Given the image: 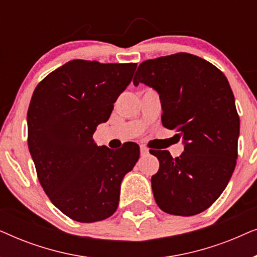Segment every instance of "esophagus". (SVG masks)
<instances>
[{
	"label": "esophagus",
	"mask_w": 257,
	"mask_h": 257,
	"mask_svg": "<svg viewBox=\"0 0 257 257\" xmlns=\"http://www.w3.org/2000/svg\"><path fill=\"white\" fill-rule=\"evenodd\" d=\"M140 154H142V157H146L149 154V150L145 146H140Z\"/></svg>",
	"instance_id": "34e87169"
}]
</instances>
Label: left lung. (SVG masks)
Here are the masks:
<instances>
[{
	"instance_id": "left-lung-1",
	"label": "left lung",
	"mask_w": 257,
	"mask_h": 257,
	"mask_svg": "<svg viewBox=\"0 0 257 257\" xmlns=\"http://www.w3.org/2000/svg\"><path fill=\"white\" fill-rule=\"evenodd\" d=\"M159 93L161 121L185 144L180 157L150 152L159 160L152 191L165 213L192 216L206 210L227 187L237 159L240 133L233 91L216 66L187 52L143 62L133 84Z\"/></svg>"
}]
</instances>
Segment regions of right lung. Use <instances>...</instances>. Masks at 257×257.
Wrapping results in <instances>:
<instances>
[{"mask_svg": "<svg viewBox=\"0 0 257 257\" xmlns=\"http://www.w3.org/2000/svg\"><path fill=\"white\" fill-rule=\"evenodd\" d=\"M137 63L73 59L45 77L28 110V146L50 201L70 219L96 222L118 208L120 184L139 159V146H97V126L131 83Z\"/></svg>", "mask_w": 257, "mask_h": 257, "instance_id": "obj_1", "label": "right lung"}]
</instances>
